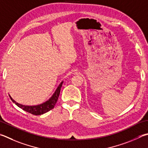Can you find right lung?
<instances>
[{
	"instance_id": "obj_1",
	"label": "right lung",
	"mask_w": 148,
	"mask_h": 148,
	"mask_svg": "<svg viewBox=\"0 0 148 148\" xmlns=\"http://www.w3.org/2000/svg\"><path fill=\"white\" fill-rule=\"evenodd\" d=\"M63 83V81L61 82L58 88H56L54 93L53 94V95L51 96L47 101L37 105V106H25V105L20 104L13 100V99L11 97L10 95L9 96L10 97V99L12 100L13 103H15L16 106H17L18 107H20L21 109L24 110V111L34 115H41L44 113H46V112L50 111L51 109H52L53 107H54L56 102L58 101L59 96H60L61 88L62 87Z\"/></svg>"
}]
</instances>
